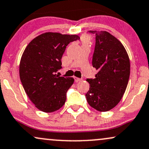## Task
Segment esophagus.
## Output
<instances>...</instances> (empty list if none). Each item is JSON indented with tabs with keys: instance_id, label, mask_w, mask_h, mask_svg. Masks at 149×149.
Returning a JSON list of instances; mask_svg holds the SVG:
<instances>
[{
	"instance_id": "esophagus-1",
	"label": "esophagus",
	"mask_w": 149,
	"mask_h": 149,
	"mask_svg": "<svg viewBox=\"0 0 149 149\" xmlns=\"http://www.w3.org/2000/svg\"><path fill=\"white\" fill-rule=\"evenodd\" d=\"M74 80H75V82H78L80 81H81V79L79 78H77V77H74Z\"/></svg>"
}]
</instances>
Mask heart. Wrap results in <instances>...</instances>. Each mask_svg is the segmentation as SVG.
Wrapping results in <instances>:
<instances>
[{"instance_id": "heart-1", "label": "heart", "mask_w": 149, "mask_h": 149, "mask_svg": "<svg viewBox=\"0 0 149 149\" xmlns=\"http://www.w3.org/2000/svg\"><path fill=\"white\" fill-rule=\"evenodd\" d=\"M89 37H87V36H85V37L82 38V42H83V44H87V42H89Z\"/></svg>"}]
</instances>
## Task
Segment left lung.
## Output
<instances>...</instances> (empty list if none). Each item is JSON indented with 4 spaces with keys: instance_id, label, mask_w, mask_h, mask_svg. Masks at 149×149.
Instances as JSON below:
<instances>
[{
    "instance_id": "8db88e82",
    "label": "left lung",
    "mask_w": 149,
    "mask_h": 149,
    "mask_svg": "<svg viewBox=\"0 0 149 149\" xmlns=\"http://www.w3.org/2000/svg\"><path fill=\"white\" fill-rule=\"evenodd\" d=\"M96 35L92 66L98 70L94 79H89L85 96L89 105L100 112L110 110L122 98L130 77V64L124 46L106 31L89 30Z\"/></svg>"
}]
</instances>
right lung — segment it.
<instances>
[{
  "instance_id": "add662e5",
  "label": "right lung",
  "mask_w": 149,
  "mask_h": 149,
  "mask_svg": "<svg viewBox=\"0 0 149 149\" xmlns=\"http://www.w3.org/2000/svg\"><path fill=\"white\" fill-rule=\"evenodd\" d=\"M80 39L76 35L43 33L26 46L19 64V76L25 92L35 107L44 112H53L65 103L67 92L73 78L59 76L62 59L70 42Z\"/></svg>"
}]
</instances>
